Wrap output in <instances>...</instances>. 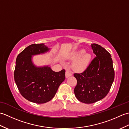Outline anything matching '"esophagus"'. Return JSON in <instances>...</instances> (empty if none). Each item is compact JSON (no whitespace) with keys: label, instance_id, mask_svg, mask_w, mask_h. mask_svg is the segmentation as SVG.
<instances>
[{"label":"esophagus","instance_id":"obj_1","mask_svg":"<svg viewBox=\"0 0 129 129\" xmlns=\"http://www.w3.org/2000/svg\"><path fill=\"white\" fill-rule=\"evenodd\" d=\"M72 75V73H71L69 70H67L66 73H65V76H66V78H68Z\"/></svg>","mask_w":129,"mask_h":129}]
</instances>
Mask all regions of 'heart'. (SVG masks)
<instances>
[{
  "instance_id": "heart-1",
  "label": "heart",
  "mask_w": 129,
  "mask_h": 129,
  "mask_svg": "<svg viewBox=\"0 0 129 129\" xmlns=\"http://www.w3.org/2000/svg\"><path fill=\"white\" fill-rule=\"evenodd\" d=\"M78 56L79 57L73 62V68L75 70L80 71L84 69L88 65L91 59V55L89 53H84V50H80L73 52L70 55V57L71 59H75Z\"/></svg>"
}]
</instances>
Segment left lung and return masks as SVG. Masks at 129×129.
Segmentation results:
<instances>
[{"mask_svg":"<svg viewBox=\"0 0 129 129\" xmlns=\"http://www.w3.org/2000/svg\"><path fill=\"white\" fill-rule=\"evenodd\" d=\"M96 56L83 72L74 73L77 80L76 98L82 103L92 104L103 99L110 91L115 72L110 54L97 44L91 45Z\"/></svg>","mask_w":129,"mask_h":129,"instance_id":"obj_1","label":"left lung"}]
</instances>
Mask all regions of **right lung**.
<instances>
[{"label":"right lung","mask_w":129,"mask_h":129,"mask_svg":"<svg viewBox=\"0 0 129 129\" xmlns=\"http://www.w3.org/2000/svg\"><path fill=\"white\" fill-rule=\"evenodd\" d=\"M48 50L43 43L33 44L16 57L15 82L21 95L33 103L43 104L50 101L65 79V69L55 72L50 67L37 68L33 64L31 55Z\"/></svg>","instance_id":"add662e5"}]
</instances>
